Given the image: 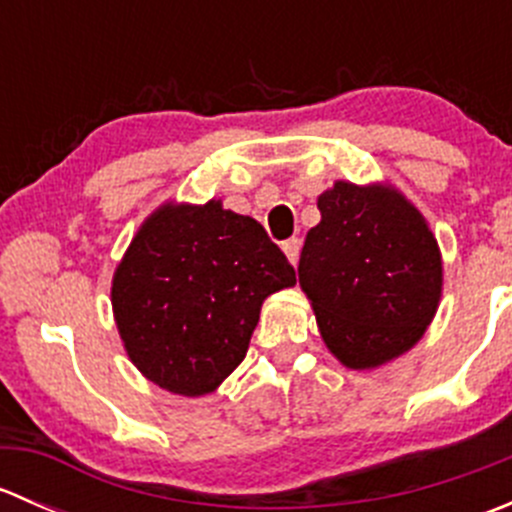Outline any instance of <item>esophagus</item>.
<instances>
[{
  "label": "esophagus",
  "instance_id": "34e87169",
  "mask_svg": "<svg viewBox=\"0 0 512 512\" xmlns=\"http://www.w3.org/2000/svg\"><path fill=\"white\" fill-rule=\"evenodd\" d=\"M299 245H302V242H299L297 237H289V240L282 242V250H285L287 260L292 262V265H297V260H299Z\"/></svg>",
  "mask_w": 512,
  "mask_h": 512
}]
</instances>
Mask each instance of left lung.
Returning <instances> with one entry per match:
<instances>
[{"label":"left lung","instance_id":"left-lung-1","mask_svg":"<svg viewBox=\"0 0 512 512\" xmlns=\"http://www.w3.org/2000/svg\"><path fill=\"white\" fill-rule=\"evenodd\" d=\"M299 255L329 352L349 369H374L409 352L441 299V252L421 213L389 188L334 183Z\"/></svg>","mask_w":512,"mask_h":512}]
</instances>
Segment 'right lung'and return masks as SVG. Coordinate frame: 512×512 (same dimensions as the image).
<instances>
[{
    "mask_svg": "<svg viewBox=\"0 0 512 512\" xmlns=\"http://www.w3.org/2000/svg\"><path fill=\"white\" fill-rule=\"evenodd\" d=\"M294 282L257 220L220 200L163 205L123 255L111 302L141 374L173 394L203 396L245 359L267 294Z\"/></svg>",
    "mask_w": 512,
    "mask_h": 512,
    "instance_id": "right-lung-1",
    "label": "right lung"
}]
</instances>
